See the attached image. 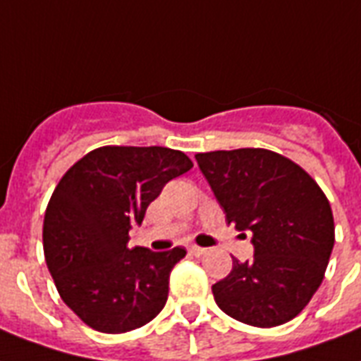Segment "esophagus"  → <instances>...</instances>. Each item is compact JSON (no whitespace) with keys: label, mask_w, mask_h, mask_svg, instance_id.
<instances>
[{"label":"esophagus","mask_w":361,"mask_h":361,"mask_svg":"<svg viewBox=\"0 0 361 361\" xmlns=\"http://www.w3.org/2000/svg\"><path fill=\"white\" fill-rule=\"evenodd\" d=\"M190 252L194 254V256H203V254H207V248L197 247V245H192V247H190Z\"/></svg>","instance_id":"1"}]
</instances>
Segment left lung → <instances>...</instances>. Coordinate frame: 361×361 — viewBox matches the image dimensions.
Returning <instances> with one entry per match:
<instances>
[{"instance_id": "1", "label": "left lung", "mask_w": 361, "mask_h": 361, "mask_svg": "<svg viewBox=\"0 0 361 361\" xmlns=\"http://www.w3.org/2000/svg\"><path fill=\"white\" fill-rule=\"evenodd\" d=\"M203 177L235 230L252 231L254 258L212 284L216 305L256 328L300 314L322 284L334 250L331 207L298 164L265 149L195 154Z\"/></svg>"}]
</instances>
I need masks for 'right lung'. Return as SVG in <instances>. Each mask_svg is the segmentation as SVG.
<instances>
[{
    "label": "right lung",
    "mask_w": 361,
    "mask_h": 361,
    "mask_svg": "<svg viewBox=\"0 0 361 361\" xmlns=\"http://www.w3.org/2000/svg\"><path fill=\"white\" fill-rule=\"evenodd\" d=\"M192 167L166 147H99L61 177L44 212V259L63 303L86 326L124 334L164 309L169 273L186 250L130 248L128 233L161 188Z\"/></svg>",
    "instance_id": "add662e5"
}]
</instances>
